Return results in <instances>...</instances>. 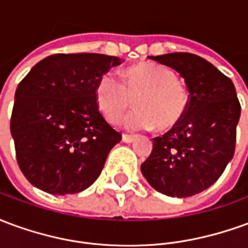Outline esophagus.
<instances>
[{
	"instance_id": "esophagus-1",
	"label": "esophagus",
	"mask_w": 248,
	"mask_h": 248,
	"mask_svg": "<svg viewBox=\"0 0 248 248\" xmlns=\"http://www.w3.org/2000/svg\"><path fill=\"white\" fill-rule=\"evenodd\" d=\"M135 140L134 135H129V134H124L122 135V140L126 142V143H130V142H133Z\"/></svg>"
}]
</instances>
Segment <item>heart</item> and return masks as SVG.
<instances>
[{
    "label": "heart",
    "mask_w": 248,
    "mask_h": 248,
    "mask_svg": "<svg viewBox=\"0 0 248 248\" xmlns=\"http://www.w3.org/2000/svg\"><path fill=\"white\" fill-rule=\"evenodd\" d=\"M98 108L106 118L117 124L133 105L137 110L126 121L133 130H167L178 124L188 108L186 87L171 70L155 63H140L124 73V82L117 73H105L95 89Z\"/></svg>",
    "instance_id": "obj_1"
}]
</instances>
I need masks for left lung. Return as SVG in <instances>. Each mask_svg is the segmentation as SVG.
Wrapping results in <instances>:
<instances>
[{
    "mask_svg": "<svg viewBox=\"0 0 248 248\" xmlns=\"http://www.w3.org/2000/svg\"><path fill=\"white\" fill-rule=\"evenodd\" d=\"M149 58L179 73L188 90V108L179 124L154 138L140 171L156 191L192 197L217 182L234 155L239 99L229 77L202 57L170 53Z\"/></svg>",
    "mask_w": 248,
    "mask_h": 248,
    "instance_id": "obj_1",
    "label": "left lung"
}]
</instances>
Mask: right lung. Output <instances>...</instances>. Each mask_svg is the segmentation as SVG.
<instances>
[{"label":"right lung","instance_id":"1","mask_svg":"<svg viewBox=\"0 0 248 248\" xmlns=\"http://www.w3.org/2000/svg\"><path fill=\"white\" fill-rule=\"evenodd\" d=\"M118 57L53 54L28 73L16 90L10 133L26 179L54 195L92 186L108 153L122 140L99 111V78Z\"/></svg>","mask_w":248,"mask_h":248}]
</instances>
